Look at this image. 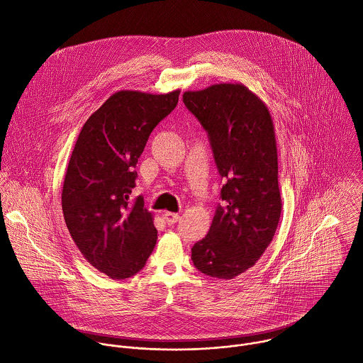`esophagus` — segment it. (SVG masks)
Here are the masks:
<instances>
[{"instance_id": "esophagus-1", "label": "esophagus", "mask_w": 363, "mask_h": 363, "mask_svg": "<svg viewBox=\"0 0 363 363\" xmlns=\"http://www.w3.org/2000/svg\"><path fill=\"white\" fill-rule=\"evenodd\" d=\"M164 219L168 225H172V223H177L179 220V215L178 213H172V212H164Z\"/></svg>"}]
</instances>
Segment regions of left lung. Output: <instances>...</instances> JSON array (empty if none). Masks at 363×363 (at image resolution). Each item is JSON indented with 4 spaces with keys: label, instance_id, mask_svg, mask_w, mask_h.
Instances as JSON below:
<instances>
[{
    "label": "left lung",
    "instance_id": "1",
    "mask_svg": "<svg viewBox=\"0 0 363 363\" xmlns=\"http://www.w3.org/2000/svg\"><path fill=\"white\" fill-rule=\"evenodd\" d=\"M209 135L222 205L208 235L192 247L203 274L230 280L256 264L272 243L280 215L274 124L267 106L242 83H219L182 96Z\"/></svg>",
    "mask_w": 363,
    "mask_h": 363
}]
</instances>
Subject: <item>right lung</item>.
Returning a JSON list of instances; mask_svg holds the SVG:
<instances>
[{"mask_svg":"<svg viewBox=\"0 0 363 363\" xmlns=\"http://www.w3.org/2000/svg\"><path fill=\"white\" fill-rule=\"evenodd\" d=\"M179 90H120L84 123L62 189L69 233L83 257L113 280L137 274L157 243L143 196L131 201L140 155L155 125L177 106Z\"/></svg>","mask_w":363,"mask_h":363,"instance_id":"right-lung-1","label":"right lung"}]
</instances>
